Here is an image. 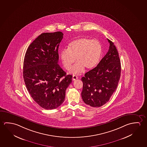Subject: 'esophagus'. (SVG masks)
I'll return each instance as SVG.
<instances>
[{
  "label": "esophagus",
  "instance_id": "1",
  "mask_svg": "<svg viewBox=\"0 0 147 147\" xmlns=\"http://www.w3.org/2000/svg\"><path fill=\"white\" fill-rule=\"evenodd\" d=\"M77 79H78V77L77 76L75 75H73L72 77L73 80H77Z\"/></svg>",
  "mask_w": 147,
  "mask_h": 147
}]
</instances>
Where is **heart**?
Masks as SVG:
<instances>
[{
  "mask_svg": "<svg viewBox=\"0 0 147 147\" xmlns=\"http://www.w3.org/2000/svg\"><path fill=\"white\" fill-rule=\"evenodd\" d=\"M102 54V48L97 40L81 37L75 39L69 43L67 49L61 51L60 56L64 67L67 70L71 69V73L78 74L86 67L88 70L94 68L98 63Z\"/></svg>",
  "mask_w": 147,
  "mask_h": 147,
  "instance_id": "b5f03b06",
  "label": "heart"
}]
</instances>
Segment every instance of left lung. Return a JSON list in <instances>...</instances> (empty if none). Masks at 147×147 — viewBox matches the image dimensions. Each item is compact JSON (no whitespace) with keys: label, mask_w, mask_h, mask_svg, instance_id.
Masks as SVG:
<instances>
[{"label":"left lung","mask_w":147,"mask_h":147,"mask_svg":"<svg viewBox=\"0 0 147 147\" xmlns=\"http://www.w3.org/2000/svg\"><path fill=\"white\" fill-rule=\"evenodd\" d=\"M108 51L98 65L82 78L83 88L82 97L85 104L100 107L108 102L115 91L120 79L121 64L118 51L113 42Z\"/></svg>","instance_id":"left-lung-1"}]
</instances>
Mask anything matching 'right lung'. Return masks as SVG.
I'll use <instances>...</instances> for the list:
<instances>
[{
  "mask_svg": "<svg viewBox=\"0 0 147 147\" xmlns=\"http://www.w3.org/2000/svg\"><path fill=\"white\" fill-rule=\"evenodd\" d=\"M61 32L43 33L29 46L24 56L23 76L34 101L46 110L58 108L65 100L72 76L58 65Z\"/></svg>",
  "mask_w": 147,
  "mask_h": 147,
  "instance_id": "right-lung-1",
  "label": "right lung"
}]
</instances>
